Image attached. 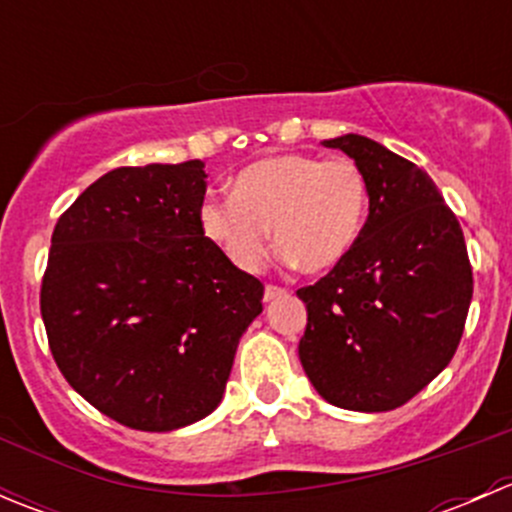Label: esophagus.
I'll return each mask as SVG.
<instances>
[{
    "mask_svg": "<svg viewBox=\"0 0 512 512\" xmlns=\"http://www.w3.org/2000/svg\"><path fill=\"white\" fill-rule=\"evenodd\" d=\"M287 289L285 287H277V285H267L265 287V302H272L277 297H285Z\"/></svg>",
    "mask_w": 512,
    "mask_h": 512,
    "instance_id": "34e87169",
    "label": "esophagus"
}]
</instances>
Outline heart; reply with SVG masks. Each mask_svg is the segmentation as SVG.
Here are the masks:
<instances>
[{"mask_svg": "<svg viewBox=\"0 0 512 512\" xmlns=\"http://www.w3.org/2000/svg\"><path fill=\"white\" fill-rule=\"evenodd\" d=\"M369 210V185L352 158L287 153L240 170L232 195H208L200 227L245 272L262 270L275 227L287 262L307 272L337 267L354 250Z\"/></svg>", "mask_w": 512, "mask_h": 512, "instance_id": "1", "label": "heart"}]
</instances>
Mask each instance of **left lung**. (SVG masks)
Here are the masks:
<instances>
[{
    "label": "left lung",
    "mask_w": 512,
    "mask_h": 512,
    "mask_svg": "<svg viewBox=\"0 0 512 512\" xmlns=\"http://www.w3.org/2000/svg\"><path fill=\"white\" fill-rule=\"evenodd\" d=\"M369 185L354 250L314 285L299 359L314 389L349 411H391L448 366L461 344L473 270L456 213L411 160L364 136L332 138Z\"/></svg>",
    "instance_id": "left-lung-1"
}]
</instances>
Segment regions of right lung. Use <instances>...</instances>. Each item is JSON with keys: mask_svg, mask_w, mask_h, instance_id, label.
<instances>
[{"mask_svg": "<svg viewBox=\"0 0 512 512\" xmlns=\"http://www.w3.org/2000/svg\"><path fill=\"white\" fill-rule=\"evenodd\" d=\"M205 163L123 165L59 218L41 280L56 366L94 409L173 431L218 409L265 287L200 227Z\"/></svg>", "mask_w": 512, "mask_h": 512, "instance_id": "obj_1", "label": "right lung"}]
</instances>
